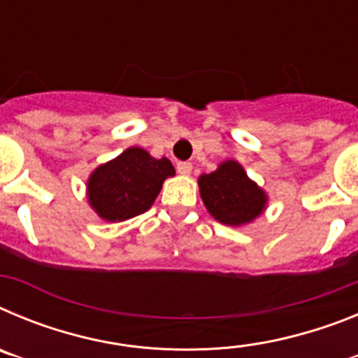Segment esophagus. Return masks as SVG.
<instances>
[{"mask_svg": "<svg viewBox=\"0 0 358 358\" xmlns=\"http://www.w3.org/2000/svg\"><path fill=\"white\" fill-rule=\"evenodd\" d=\"M176 169H177V172L181 173V176H189L194 166H192V163H188V161H179V163L176 164Z\"/></svg>", "mask_w": 358, "mask_h": 358, "instance_id": "esophagus-1", "label": "esophagus"}]
</instances>
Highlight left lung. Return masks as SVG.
I'll return each mask as SVG.
<instances>
[{"instance_id": "1", "label": "left lung", "mask_w": 358, "mask_h": 358, "mask_svg": "<svg viewBox=\"0 0 358 358\" xmlns=\"http://www.w3.org/2000/svg\"><path fill=\"white\" fill-rule=\"evenodd\" d=\"M201 197L218 222L242 226L264 211L265 194L236 161H226L215 172L199 177Z\"/></svg>"}]
</instances>
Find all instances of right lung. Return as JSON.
I'll list each match as a JSON object with an SVG mask.
<instances>
[{
  "mask_svg": "<svg viewBox=\"0 0 358 358\" xmlns=\"http://www.w3.org/2000/svg\"><path fill=\"white\" fill-rule=\"evenodd\" d=\"M173 173L166 157L154 159L143 148L131 147L91 173L87 182L91 206L103 220H127L154 204L163 181Z\"/></svg>",
  "mask_w": 358,
  "mask_h": 358,
  "instance_id": "add662e5",
  "label": "right lung"
}]
</instances>
